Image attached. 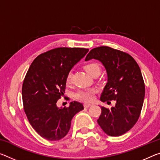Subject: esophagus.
Here are the masks:
<instances>
[{"label":"esophagus","mask_w":160,"mask_h":160,"mask_svg":"<svg viewBox=\"0 0 160 160\" xmlns=\"http://www.w3.org/2000/svg\"><path fill=\"white\" fill-rule=\"evenodd\" d=\"M90 106H92V105H91V104H86V103L84 104V108H90Z\"/></svg>","instance_id":"34e87169"}]
</instances>
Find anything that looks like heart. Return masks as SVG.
Instances as JSON below:
<instances>
[{
  "label": "heart",
  "mask_w": 160,
  "mask_h": 160,
  "mask_svg": "<svg viewBox=\"0 0 160 160\" xmlns=\"http://www.w3.org/2000/svg\"><path fill=\"white\" fill-rule=\"evenodd\" d=\"M85 69L90 75H95V74L100 75L101 68L99 64L96 62H90L85 65ZM72 72L70 71L66 76V82L68 84H70L72 82ZM97 92L95 88H90L86 90H80L75 94V97L78 100L82 101L84 102H91L95 100V94Z\"/></svg>",
  "instance_id": "b5f03b06"
}]
</instances>
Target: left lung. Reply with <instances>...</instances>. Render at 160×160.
Instances as JSON below:
<instances>
[{
	"mask_svg": "<svg viewBox=\"0 0 160 160\" xmlns=\"http://www.w3.org/2000/svg\"><path fill=\"white\" fill-rule=\"evenodd\" d=\"M91 59L100 60L107 71L101 101H116L111 109L101 107L98 123L107 135L120 136L135 125L142 108L145 87L140 68L128 53L108 46L91 50L85 60Z\"/></svg>",
	"mask_w": 160,
	"mask_h": 160,
	"instance_id": "left-lung-1",
	"label": "left lung"
}]
</instances>
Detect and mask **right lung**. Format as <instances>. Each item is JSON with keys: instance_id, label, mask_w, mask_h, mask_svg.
<instances>
[{"instance_id": "right-lung-1", "label": "right lung", "mask_w": 160, "mask_h": 160, "mask_svg": "<svg viewBox=\"0 0 160 160\" xmlns=\"http://www.w3.org/2000/svg\"><path fill=\"white\" fill-rule=\"evenodd\" d=\"M88 51L82 48H54L39 55L28 70L22 87L24 111L32 128L48 140L64 138L73 117L84 109L76 101L63 108L56 103L65 91L68 73Z\"/></svg>"}]
</instances>
